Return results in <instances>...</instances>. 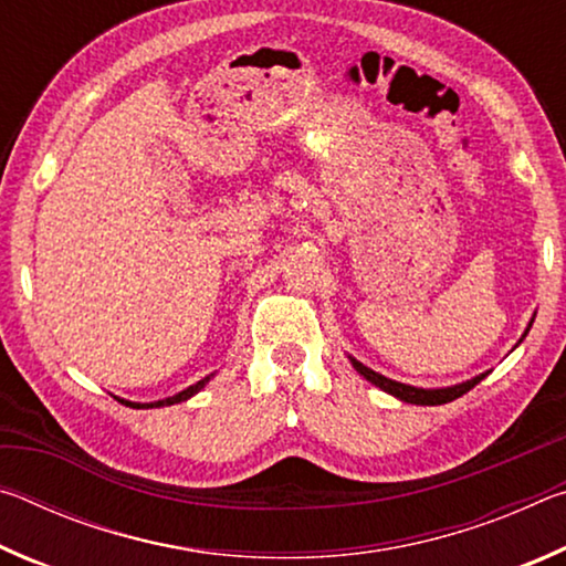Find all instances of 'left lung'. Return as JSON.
I'll return each mask as SVG.
<instances>
[{
  "instance_id": "1",
  "label": "left lung",
  "mask_w": 566,
  "mask_h": 566,
  "mask_svg": "<svg viewBox=\"0 0 566 566\" xmlns=\"http://www.w3.org/2000/svg\"><path fill=\"white\" fill-rule=\"evenodd\" d=\"M532 322H534V317L530 319V324H526V329H524V334H522V339L526 337V334H530V329H532ZM522 339L516 342L514 347H520ZM349 361H352V367L357 369L364 379L371 381V385L379 387L381 391H387V395L397 397V399H401V401H407V405H421V407H437V405H447V401H454L457 397L467 395L469 389L476 387L479 381H482L486 375H490V371H482V375H476V377L467 379V381H459V385H452V387H434V389H424V387H411V385H405V381H397V379H389V377H385V375H379V371L369 369L367 364H361L359 359H354L352 354H349Z\"/></svg>"
}]
</instances>
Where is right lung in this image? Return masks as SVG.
Returning a JSON list of instances; mask_svg holds the SVG:
<instances>
[{"label":"right lung","instance_id":"obj_1","mask_svg":"<svg viewBox=\"0 0 566 566\" xmlns=\"http://www.w3.org/2000/svg\"><path fill=\"white\" fill-rule=\"evenodd\" d=\"M214 375H209V377H205V379H199L197 385H191V387H187V389H181V391H177L175 397H167V399H157V401H145V405H142V401H129V399H122V397H117L122 405H127V407H132V409H155V407H169V405H179V401H187L189 397H195L197 391H202L205 387H207V381L212 379Z\"/></svg>","mask_w":566,"mask_h":566}]
</instances>
